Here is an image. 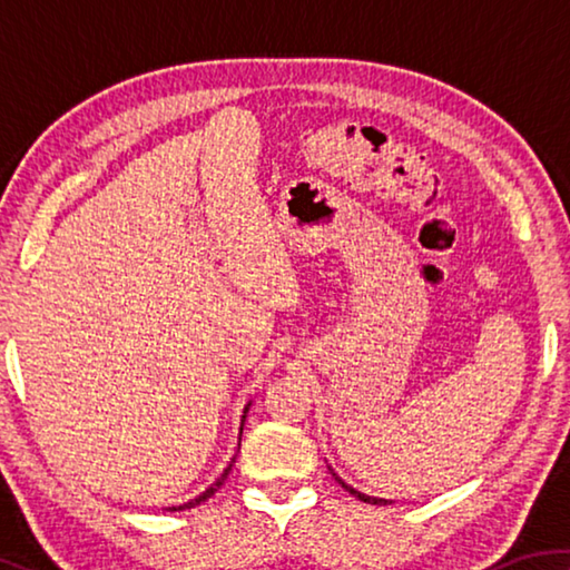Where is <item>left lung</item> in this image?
<instances>
[{
    "label": "left lung",
    "mask_w": 570,
    "mask_h": 570,
    "mask_svg": "<svg viewBox=\"0 0 570 570\" xmlns=\"http://www.w3.org/2000/svg\"><path fill=\"white\" fill-rule=\"evenodd\" d=\"M332 470V468H330ZM332 475H334V480L340 482V485L346 490V493H352L354 498H360V500H364V503H372V505H387V503H392V500H384V498H372V495H364V493H360V490H354L352 485H346V482L336 475V472L332 470Z\"/></svg>",
    "instance_id": "1"
}]
</instances>
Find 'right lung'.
I'll list each match as a JSON object with an SVG mask.
<instances>
[{
	"label": "right lung",
	"instance_id": "1",
	"mask_svg": "<svg viewBox=\"0 0 570 570\" xmlns=\"http://www.w3.org/2000/svg\"><path fill=\"white\" fill-rule=\"evenodd\" d=\"M248 407H250V402L246 404V407H244V414H240V432H244V422H246V412H248ZM240 432H238V448H240ZM234 462H236V455L234 458H230V462H228V465H226V470L224 472H220V475L214 480V482H210V485L204 490V493H200V495H196V498H193V500H188V503H180V505H170L168 510H188V508H196V505H200V503H206V500L210 498V495H214L216 493V490L220 488V485H224V480L228 478V472H230V468H234Z\"/></svg>",
	"mask_w": 570,
	"mask_h": 570
}]
</instances>
